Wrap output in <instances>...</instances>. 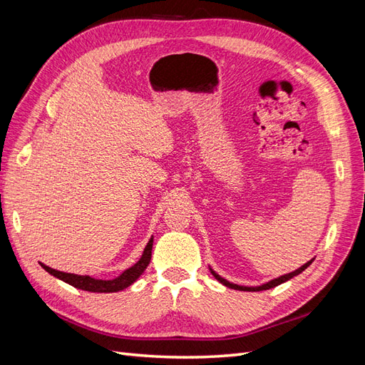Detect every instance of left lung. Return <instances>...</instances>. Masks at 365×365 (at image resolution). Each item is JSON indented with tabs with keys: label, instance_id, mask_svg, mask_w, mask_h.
I'll return each mask as SVG.
<instances>
[{
	"label": "left lung",
	"instance_id": "obj_1",
	"mask_svg": "<svg viewBox=\"0 0 365 365\" xmlns=\"http://www.w3.org/2000/svg\"><path fill=\"white\" fill-rule=\"evenodd\" d=\"M314 262V259L312 260H309V262H306L303 267H300L298 269H295V271H292V272H289V274H283V275H280V277H277V279H272V280H269V282H267V283H263V284H260V286H242V284H236V283H231V282H228L227 279H224V277H220V275L216 272V271H213V268L212 267H208L210 268V272L213 274V277L219 282V283H222L224 286H227V288H231V289H236V291H250V292H256V291H264V289H271V288H275V286H279V284H282V283H284V282H288V280H291L292 277H295V275H298V274H302L309 264H311Z\"/></svg>",
	"mask_w": 365,
	"mask_h": 365
}]
</instances>
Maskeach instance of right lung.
<instances>
[{
	"instance_id": "obj_1",
	"label": "right lung",
	"mask_w": 365,
	"mask_h": 365,
	"mask_svg": "<svg viewBox=\"0 0 365 365\" xmlns=\"http://www.w3.org/2000/svg\"><path fill=\"white\" fill-rule=\"evenodd\" d=\"M152 245H153V236L149 239L148 245L143 251L140 260L132 264L130 268L125 269L121 272L118 277L113 279V280H101V279H94L91 275H79V274H70V272H62L58 269H53L47 264L41 263V267L46 269L48 274H51L53 277H56L65 283H68L77 289L82 291H88V292H118L126 289L128 286H130L134 283L140 275L145 272V269L148 268V264L150 262L152 257Z\"/></svg>"
}]
</instances>
